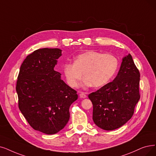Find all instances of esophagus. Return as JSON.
Here are the masks:
<instances>
[{"instance_id": "34e87169", "label": "esophagus", "mask_w": 156, "mask_h": 156, "mask_svg": "<svg viewBox=\"0 0 156 156\" xmlns=\"http://www.w3.org/2000/svg\"><path fill=\"white\" fill-rule=\"evenodd\" d=\"M79 96H80V98H85L87 97V95L85 94V93H83V92L80 93Z\"/></svg>"}]
</instances>
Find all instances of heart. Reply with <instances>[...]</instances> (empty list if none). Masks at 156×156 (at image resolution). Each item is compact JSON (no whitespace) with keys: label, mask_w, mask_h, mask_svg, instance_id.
Returning a JSON list of instances; mask_svg holds the SVG:
<instances>
[{"label":"heart","mask_w":156,"mask_h":156,"mask_svg":"<svg viewBox=\"0 0 156 156\" xmlns=\"http://www.w3.org/2000/svg\"><path fill=\"white\" fill-rule=\"evenodd\" d=\"M118 66L117 58L111 54L88 51L76 57L74 63L66 62L63 65V72L67 83L77 88L82 79L86 86L98 88L109 82Z\"/></svg>","instance_id":"heart-1"}]
</instances>
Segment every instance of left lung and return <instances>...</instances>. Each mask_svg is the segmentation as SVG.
<instances>
[{
    "label": "left lung",
    "instance_id": "1",
    "mask_svg": "<svg viewBox=\"0 0 156 156\" xmlns=\"http://www.w3.org/2000/svg\"><path fill=\"white\" fill-rule=\"evenodd\" d=\"M140 74L131 55L123 58L113 81L88 95L93 104V120L96 126L113 130L123 126L134 114L140 95Z\"/></svg>",
    "mask_w": 156,
    "mask_h": 156
}]
</instances>
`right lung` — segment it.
<instances>
[{
	"instance_id": "add662e5",
	"label": "right lung",
	"mask_w": 156,
	"mask_h": 156,
	"mask_svg": "<svg viewBox=\"0 0 156 156\" xmlns=\"http://www.w3.org/2000/svg\"><path fill=\"white\" fill-rule=\"evenodd\" d=\"M61 51L44 48L27 55L16 82L21 113L34 130L47 134L57 133L65 127L70 118V106L78 98L77 91L54 69Z\"/></svg>"
}]
</instances>
